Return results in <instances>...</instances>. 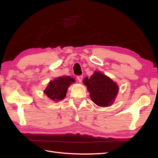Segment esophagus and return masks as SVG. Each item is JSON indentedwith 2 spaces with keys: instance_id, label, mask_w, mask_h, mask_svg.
<instances>
[{
  "instance_id": "34e87169",
  "label": "esophagus",
  "mask_w": 158,
  "mask_h": 158,
  "mask_svg": "<svg viewBox=\"0 0 158 158\" xmlns=\"http://www.w3.org/2000/svg\"><path fill=\"white\" fill-rule=\"evenodd\" d=\"M82 78H83V76H77V79L80 82H81L82 81Z\"/></svg>"
}]
</instances>
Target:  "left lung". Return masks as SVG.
I'll return each instance as SVG.
<instances>
[{
	"instance_id": "left-lung-1",
	"label": "left lung",
	"mask_w": 158,
	"mask_h": 158,
	"mask_svg": "<svg viewBox=\"0 0 158 158\" xmlns=\"http://www.w3.org/2000/svg\"><path fill=\"white\" fill-rule=\"evenodd\" d=\"M83 82L87 85L91 99L98 106H111L118 93L117 84L99 72H95L89 78H85Z\"/></svg>"
}]
</instances>
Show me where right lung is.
<instances>
[{
	"label": "right lung",
	"instance_id": "right-lung-1",
	"mask_svg": "<svg viewBox=\"0 0 158 158\" xmlns=\"http://www.w3.org/2000/svg\"><path fill=\"white\" fill-rule=\"evenodd\" d=\"M74 79L70 76L56 78L49 82L44 93L52 100L58 102L66 97L69 86L72 82H74Z\"/></svg>",
	"mask_w": 158,
	"mask_h": 158
}]
</instances>
